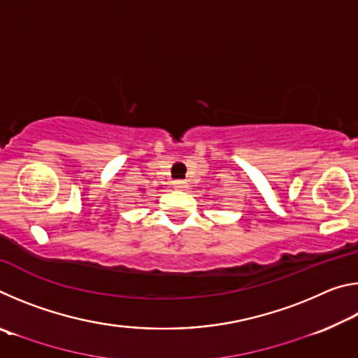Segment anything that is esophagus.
<instances>
[{
	"label": "esophagus",
	"mask_w": 358,
	"mask_h": 358,
	"mask_svg": "<svg viewBox=\"0 0 358 358\" xmlns=\"http://www.w3.org/2000/svg\"><path fill=\"white\" fill-rule=\"evenodd\" d=\"M173 187H175V189H186V187H187V183H186V181H183V180H177V181H173Z\"/></svg>",
	"instance_id": "34e87169"
}]
</instances>
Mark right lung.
I'll use <instances>...</instances> for the list:
<instances>
[{
	"mask_svg": "<svg viewBox=\"0 0 358 358\" xmlns=\"http://www.w3.org/2000/svg\"><path fill=\"white\" fill-rule=\"evenodd\" d=\"M138 191H143V189H138Z\"/></svg>",
	"mask_w": 358,
	"mask_h": 358,
	"instance_id": "obj_1",
	"label": "right lung"
}]
</instances>
